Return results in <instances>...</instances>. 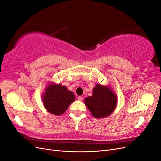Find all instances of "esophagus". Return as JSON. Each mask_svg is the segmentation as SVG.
<instances>
[{
	"mask_svg": "<svg viewBox=\"0 0 161 161\" xmlns=\"http://www.w3.org/2000/svg\"><path fill=\"white\" fill-rule=\"evenodd\" d=\"M78 99H79V101H82L83 100V98H82V97H81V96H79V97H78Z\"/></svg>",
	"mask_w": 161,
	"mask_h": 161,
	"instance_id": "esophagus-1",
	"label": "esophagus"
}]
</instances>
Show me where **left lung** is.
<instances>
[{
	"label": "left lung",
	"instance_id": "1",
	"mask_svg": "<svg viewBox=\"0 0 161 161\" xmlns=\"http://www.w3.org/2000/svg\"><path fill=\"white\" fill-rule=\"evenodd\" d=\"M118 97L109 85L97 83L92 89V96L84 100L85 104L95 118L110 115L117 107Z\"/></svg>",
	"mask_w": 161,
	"mask_h": 161
}]
</instances>
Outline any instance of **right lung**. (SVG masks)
<instances>
[{
  "label": "right lung",
  "instance_id": "obj_1",
  "mask_svg": "<svg viewBox=\"0 0 161 161\" xmlns=\"http://www.w3.org/2000/svg\"><path fill=\"white\" fill-rule=\"evenodd\" d=\"M42 95V102L49 113L60 115L75 100V95L66 86L51 82L46 86Z\"/></svg>",
  "mask_w": 161,
  "mask_h": 161
}]
</instances>
